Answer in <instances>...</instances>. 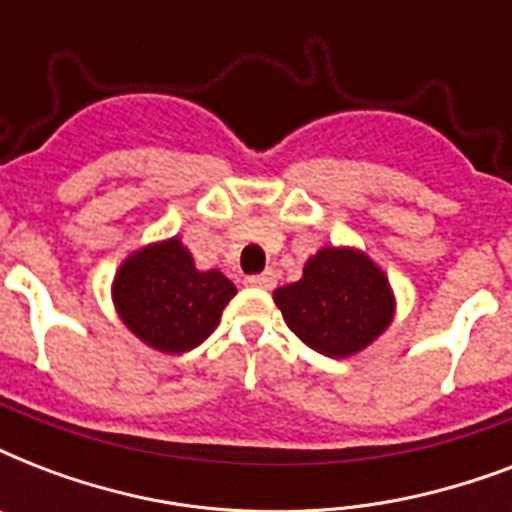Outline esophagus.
Segmentation results:
<instances>
[{
  "instance_id": "34e87169",
  "label": "esophagus",
  "mask_w": 512,
  "mask_h": 512,
  "mask_svg": "<svg viewBox=\"0 0 512 512\" xmlns=\"http://www.w3.org/2000/svg\"><path fill=\"white\" fill-rule=\"evenodd\" d=\"M247 284L249 287H257V289H273L276 287V273L263 271V273H257V276H249Z\"/></svg>"
}]
</instances>
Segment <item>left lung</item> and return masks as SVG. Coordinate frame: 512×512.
Segmentation results:
<instances>
[{
    "instance_id": "obj_1",
    "label": "left lung",
    "mask_w": 512,
    "mask_h": 512,
    "mask_svg": "<svg viewBox=\"0 0 512 512\" xmlns=\"http://www.w3.org/2000/svg\"><path fill=\"white\" fill-rule=\"evenodd\" d=\"M287 327L321 356L350 358L390 327L396 295L380 265L353 247H321L303 279L273 292Z\"/></svg>"
}]
</instances>
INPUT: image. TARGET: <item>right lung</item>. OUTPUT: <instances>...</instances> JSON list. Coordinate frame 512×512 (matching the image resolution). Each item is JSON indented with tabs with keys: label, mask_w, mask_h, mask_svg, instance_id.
Returning <instances> with one entry per match:
<instances>
[{
	"label": "right lung",
	"mask_w": 512,
	"mask_h": 512,
	"mask_svg": "<svg viewBox=\"0 0 512 512\" xmlns=\"http://www.w3.org/2000/svg\"><path fill=\"white\" fill-rule=\"evenodd\" d=\"M233 295V281L217 268L199 271L177 236L132 252L111 284L124 327L159 353H185L201 345L215 332Z\"/></svg>",
	"instance_id": "obj_1"
}]
</instances>
